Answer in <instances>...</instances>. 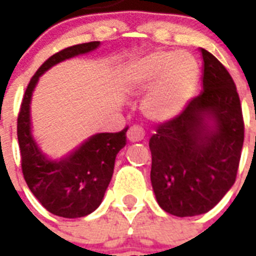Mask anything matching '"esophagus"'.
I'll return each instance as SVG.
<instances>
[{"instance_id": "1", "label": "esophagus", "mask_w": 256, "mask_h": 256, "mask_svg": "<svg viewBox=\"0 0 256 256\" xmlns=\"http://www.w3.org/2000/svg\"><path fill=\"white\" fill-rule=\"evenodd\" d=\"M128 142H140V140H144V128H140V126H132V128H128Z\"/></svg>"}]
</instances>
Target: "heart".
Instances as JSON below:
<instances>
[{
	"label": "heart",
	"mask_w": 256,
	"mask_h": 256,
	"mask_svg": "<svg viewBox=\"0 0 256 256\" xmlns=\"http://www.w3.org/2000/svg\"><path fill=\"white\" fill-rule=\"evenodd\" d=\"M198 81V64L186 52H152L130 62L122 72V85L128 92L140 94L148 88L140 110L156 122L178 116L194 96Z\"/></svg>",
	"instance_id": "1"
}]
</instances>
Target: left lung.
Wrapping results in <instances>:
<instances>
[{"label": "left lung", "mask_w": 256, "mask_h": 256, "mask_svg": "<svg viewBox=\"0 0 256 256\" xmlns=\"http://www.w3.org/2000/svg\"><path fill=\"white\" fill-rule=\"evenodd\" d=\"M202 92L150 140L152 190L175 216L210 211L236 178L244 140L242 108L226 68L207 50Z\"/></svg>", "instance_id": "left-lung-1"}]
</instances>
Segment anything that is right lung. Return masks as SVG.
<instances>
[{
    "label": "right lung",
    "mask_w": 256,
    "mask_h": 256,
    "mask_svg": "<svg viewBox=\"0 0 256 256\" xmlns=\"http://www.w3.org/2000/svg\"><path fill=\"white\" fill-rule=\"evenodd\" d=\"M100 42L70 46L44 62L30 80L18 116L17 136L24 178L42 206L62 218H82L96 211L114 172L116 156L126 144L128 128L120 132H96L61 158L42 152L33 136L32 98L40 77L70 58L92 53Z\"/></svg>",
    "instance_id": "obj_1"
}]
</instances>
